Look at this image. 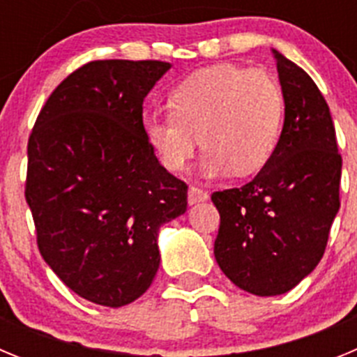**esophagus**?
Wrapping results in <instances>:
<instances>
[{
    "label": "esophagus",
    "instance_id": "34e87169",
    "mask_svg": "<svg viewBox=\"0 0 357 357\" xmlns=\"http://www.w3.org/2000/svg\"><path fill=\"white\" fill-rule=\"evenodd\" d=\"M209 198V193L204 191V189L197 188V185H191L188 191V202L189 206H193V204H198V202H206Z\"/></svg>",
    "mask_w": 357,
    "mask_h": 357
}]
</instances>
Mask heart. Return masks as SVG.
I'll list each match as a JSON object with an SVG mask.
<instances>
[{
    "label": "heart",
    "mask_w": 357,
    "mask_h": 357,
    "mask_svg": "<svg viewBox=\"0 0 357 357\" xmlns=\"http://www.w3.org/2000/svg\"><path fill=\"white\" fill-rule=\"evenodd\" d=\"M168 110V116L144 123L148 143L164 168L184 172L202 144L207 150L202 175L248 176L261 172L279 146L284 94L263 69L218 64L176 85Z\"/></svg>",
    "instance_id": "heart-1"
}]
</instances>
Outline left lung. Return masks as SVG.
<instances>
[{"instance_id": "8db88e82", "label": "left lung", "mask_w": 357, "mask_h": 357, "mask_svg": "<svg viewBox=\"0 0 357 357\" xmlns=\"http://www.w3.org/2000/svg\"><path fill=\"white\" fill-rule=\"evenodd\" d=\"M284 125L272 160L243 188L213 193L214 257L238 288L282 295L313 272L340 209L342 155L329 107L302 68L272 50Z\"/></svg>"}]
</instances>
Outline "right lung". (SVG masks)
I'll use <instances>...</instances> for the list:
<instances>
[{
    "label": "right lung",
    "mask_w": 357,
    "mask_h": 357,
    "mask_svg": "<svg viewBox=\"0 0 357 357\" xmlns=\"http://www.w3.org/2000/svg\"><path fill=\"white\" fill-rule=\"evenodd\" d=\"M172 68L94 61L71 73L28 139L26 197L40 255L85 301L121 307L159 270L157 236L188 209V185L160 166L143 102Z\"/></svg>",
    "instance_id": "right-lung-1"
}]
</instances>
